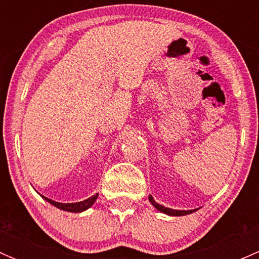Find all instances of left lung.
Masks as SVG:
<instances>
[{"instance_id": "1", "label": "left lung", "mask_w": 259, "mask_h": 259, "mask_svg": "<svg viewBox=\"0 0 259 259\" xmlns=\"http://www.w3.org/2000/svg\"><path fill=\"white\" fill-rule=\"evenodd\" d=\"M149 200H150V203L154 205V207L156 208V209L163 211V213H165V214H169V215H176V217H178V215H187V214H190V213H193V211L198 210V209H193V210H176V209H170V208H165V207H163V205L158 204V203H156L155 200L153 199V197H151V195H150V197H149Z\"/></svg>"}]
</instances>
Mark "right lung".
<instances>
[{
	"label": "right lung",
	"instance_id": "add662e5",
	"mask_svg": "<svg viewBox=\"0 0 259 259\" xmlns=\"http://www.w3.org/2000/svg\"><path fill=\"white\" fill-rule=\"evenodd\" d=\"M96 198H98V194L93 195V197L88 198L86 200H82V202H79V203H59V202H55V200L49 199V198H45V200H48L49 203H51L52 205H55V207L59 208V209L72 211V213H80V211H83L88 209V208H90L91 205L94 204V202L96 200Z\"/></svg>",
	"mask_w": 259,
	"mask_h": 259
}]
</instances>
